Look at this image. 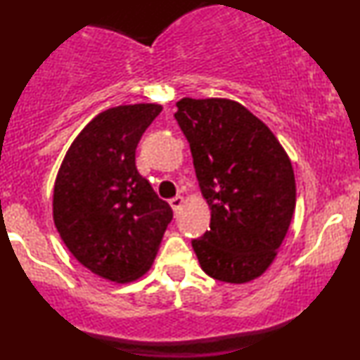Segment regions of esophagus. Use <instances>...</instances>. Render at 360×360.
<instances>
[{
    "instance_id": "34e87169",
    "label": "esophagus",
    "mask_w": 360,
    "mask_h": 360,
    "mask_svg": "<svg viewBox=\"0 0 360 360\" xmlns=\"http://www.w3.org/2000/svg\"><path fill=\"white\" fill-rule=\"evenodd\" d=\"M169 205H171V208H172V212H174L176 214L181 212V208H183V205H184V198L183 196H176V198H172L171 201H169Z\"/></svg>"
}]
</instances>
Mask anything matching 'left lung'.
Listing matches in <instances>:
<instances>
[{
    "label": "left lung",
    "instance_id": "obj_1",
    "mask_svg": "<svg viewBox=\"0 0 360 360\" xmlns=\"http://www.w3.org/2000/svg\"><path fill=\"white\" fill-rule=\"evenodd\" d=\"M176 106L212 210L210 230L193 240L201 269L223 283H250L269 269L291 225V160L269 127L240 103L183 98Z\"/></svg>",
    "mask_w": 360,
    "mask_h": 360
}]
</instances>
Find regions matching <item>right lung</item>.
<instances>
[{"instance_id": "1", "label": "right lung", "mask_w": 360, "mask_h": 360, "mask_svg": "<svg viewBox=\"0 0 360 360\" xmlns=\"http://www.w3.org/2000/svg\"><path fill=\"white\" fill-rule=\"evenodd\" d=\"M162 106L122 105L96 115L65 152L53 184V223L84 267L123 284L152 267L172 210L135 166L143 131Z\"/></svg>"}]
</instances>
